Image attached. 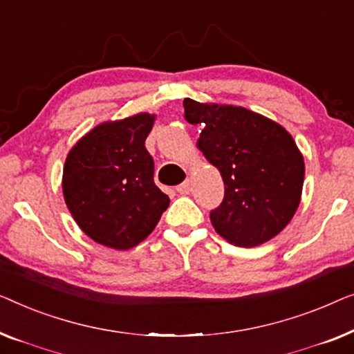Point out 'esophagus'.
<instances>
[{"instance_id":"esophagus-1","label":"esophagus","mask_w":354,"mask_h":354,"mask_svg":"<svg viewBox=\"0 0 354 354\" xmlns=\"http://www.w3.org/2000/svg\"><path fill=\"white\" fill-rule=\"evenodd\" d=\"M176 191L179 194H189L191 192V179H186L183 184H179V186L176 187Z\"/></svg>"}]
</instances>
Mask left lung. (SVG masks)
I'll use <instances>...</instances> for the list:
<instances>
[{"label": "left lung", "mask_w": 354, "mask_h": 354, "mask_svg": "<svg viewBox=\"0 0 354 354\" xmlns=\"http://www.w3.org/2000/svg\"><path fill=\"white\" fill-rule=\"evenodd\" d=\"M203 129L197 147L221 173L225 198L210 213L215 231L237 247L261 245L286 227L301 201L305 160L292 134L241 106L183 101Z\"/></svg>", "instance_id": "8db88e82"}]
</instances>
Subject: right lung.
Returning a JSON list of instances; mask_svg holds the SVG:
<instances>
[{
    "label": "right lung",
    "instance_id": "1",
    "mask_svg": "<svg viewBox=\"0 0 354 354\" xmlns=\"http://www.w3.org/2000/svg\"><path fill=\"white\" fill-rule=\"evenodd\" d=\"M156 113L102 122L67 153L62 194L80 229L94 242L128 250L156 229L170 198L153 183L146 138Z\"/></svg>",
    "mask_w": 354,
    "mask_h": 354
}]
</instances>
